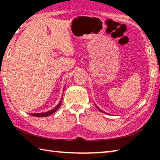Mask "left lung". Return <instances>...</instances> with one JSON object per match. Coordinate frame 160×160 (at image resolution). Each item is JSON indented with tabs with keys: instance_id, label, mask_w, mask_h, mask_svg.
I'll return each instance as SVG.
<instances>
[{
	"instance_id": "left-lung-1",
	"label": "left lung",
	"mask_w": 160,
	"mask_h": 160,
	"mask_svg": "<svg viewBox=\"0 0 160 160\" xmlns=\"http://www.w3.org/2000/svg\"><path fill=\"white\" fill-rule=\"evenodd\" d=\"M64 90H65V88H64V89H63V92H64ZM60 106H61V102L59 103V104L57 105V106H56L55 108H54L53 109H51V110H50V111H48V112H44V113H29V114H30L31 116H36V117H46V116H50V115H51L52 114V113H55L56 111H57V109H58L59 107H60ZM96 106V105H95ZM96 107L97 108V109H98L99 111H101L100 110L98 107H97V106H96Z\"/></svg>"
}]
</instances>
